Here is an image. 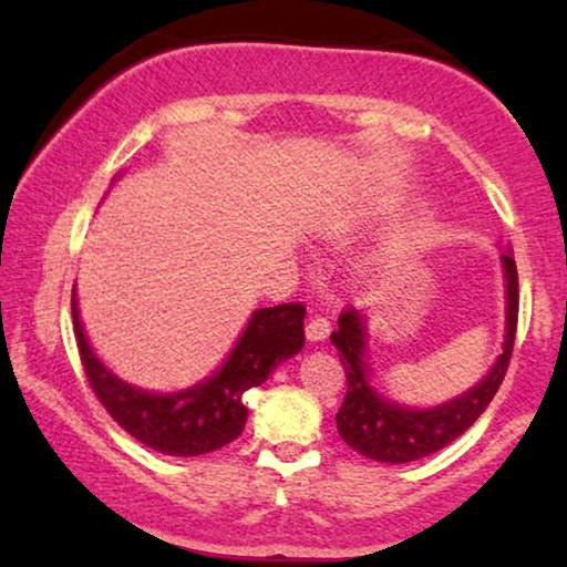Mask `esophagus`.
<instances>
[{
    "label": "esophagus",
    "mask_w": 567,
    "mask_h": 567,
    "mask_svg": "<svg viewBox=\"0 0 567 567\" xmlns=\"http://www.w3.org/2000/svg\"><path fill=\"white\" fill-rule=\"evenodd\" d=\"M330 336V320L328 317H322V315H312L309 317V322H307V338L309 340H324Z\"/></svg>",
    "instance_id": "esophagus-1"
}]
</instances>
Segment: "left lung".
<instances>
[{
	"mask_svg": "<svg viewBox=\"0 0 567 567\" xmlns=\"http://www.w3.org/2000/svg\"><path fill=\"white\" fill-rule=\"evenodd\" d=\"M503 268H506V343L503 353L495 361L483 382L464 392L446 405L431 410H408L392 405L371 390L367 382V363H363V348H367V328L363 317L353 307H346L338 317V330H332V346L338 348L340 363L346 369L348 392L343 405H340L336 421L338 433L348 446L377 462H415L423 460L439 449L460 439L498 392L506 377L511 353H514L516 324H518V274L516 260L511 252L503 255Z\"/></svg>",
	"mask_w": 567,
	"mask_h": 567,
	"instance_id": "obj_1",
	"label": "left lung"
}]
</instances>
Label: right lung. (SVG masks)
<instances>
[{"label": "right lung", "mask_w": 567, "mask_h": 567, "mask_svg": "<svg viewBox=\"0 0 567 567\" xmlns=\"http://www.w3.org/2000/svg\"><path fill=\"white\" fill-rule=\"evenodd\" d=\"M299 301L258 309L221 371L208 382L177 394H152L121 382L107 371L84 338L72 293L74 338L92 392L115 423L142 444L169 456H198L235 441L245 429V392L262 384L278 363L305 346Z\"/></svg>", "instance_id": "add662e5"}]
</instances>
